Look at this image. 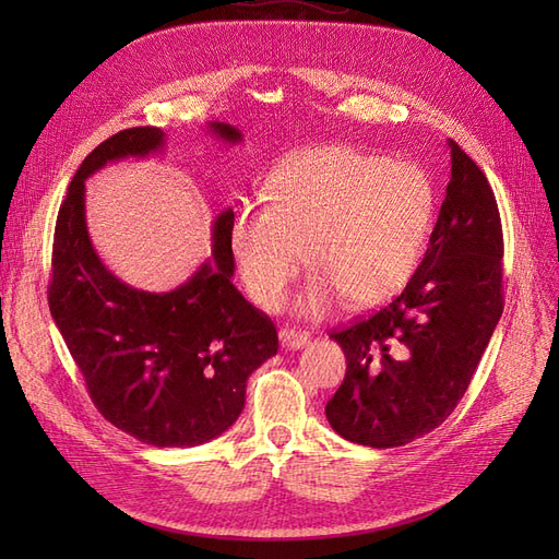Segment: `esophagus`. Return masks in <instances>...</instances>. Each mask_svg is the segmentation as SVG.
Instances as JSON below:
<instances>
[{"label": "esophagus", "mask_w": 559, "mask_h": 559, "mask_svg": "<svg viewBox=\"0 0 559 559\" xmlns=\"http://www.w3.org/2000/svg\"><path fill=\"white\" fill-rule=\"evenodd\" d=\"M280 343L286 349H300V347H306L310 343V335L306 331H300V329L284 326V329H280Z\"/></svg>", "instance_id": "esophagus-1"}]
</instances>
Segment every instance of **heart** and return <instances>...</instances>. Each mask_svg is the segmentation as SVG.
<instances>
[{
  "instance_id": "b5f03b06",
  "label": "heart",
  "mask_w": 559,
  "mask_h": 559,
  "mask_svg": "<svg viewBox=\"0 0 559 559\" xmlns=\"http://www.w3.org/2000/svg\"><path fill=\"white\" fill-rule=\"evenodd\" d=\"M433 212L425 167L329 144L282 163L267 179V205L235 210L228 247L249 298L263 310L282 306L308 259L317 273L300 314H324L343 296L354 308H370L411 282Z\"/></svg>"
}]
</instances>
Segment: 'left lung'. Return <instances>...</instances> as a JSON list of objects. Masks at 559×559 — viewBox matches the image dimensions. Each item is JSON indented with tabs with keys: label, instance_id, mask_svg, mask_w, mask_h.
Wrapping results in <instances>:
<instances>
[{
	"label": "left lung",
	"instance_id": "left-lung-1",
	"mask_svg": "<svg viewBox=\"0 0 559 559\" xmlns=\"http://www.w3.org/2000/svg\"><path fill=\"white\" fill-rule=\"evenodd\" d=\"M452 177L429 249L401 296L331 337L347 373L326 403L352 443L399 448L443 425L503 312V233L485 173L448 142Z\"/></svg>",
	"mask_w": 559,
	"mask_h": 559
}]
</instances>
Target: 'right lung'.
Returning <instances> with one entry per match:
<instances>
[{"label":"right lung","instance_id":"obj_1","mask_svg":"<svg viewBox=\"0 0 559 559\" xmlns=\"http://www.w3.org/2000/svg\"><path fill=\"white\" fill-rule=\"evenodd\" d=\"M207 128L242 142L228 123ZM163 144L160 128H130L81 163L58 212L48 308L105 419L146 445L193 448L240 417L249 376L277 354V331L230 280L233 210L216 216L212 259L167 294L132 289L99 261L86 226V179Z\"/></svg>","mask_w":559,"mask_h":559}]
</instances>
